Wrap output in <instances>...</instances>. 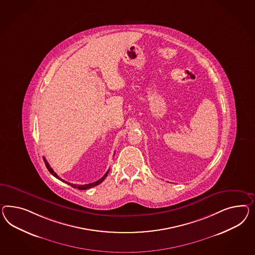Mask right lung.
Instances as JSON below:
<instances>
[{"label":"right lung","mask_w":255,"mask_h":255,"mask_svg":"<svg viewBox=\"0 0 255 255\" xmlns=\"http://www.w3.org/2000/svg\"><path fill=\"white\" fill-rule=\"evenodd\" d=\"M43 161H44V163H45V166H46V168L48 169L49 172L51 174H53L54 176H55V178H57V179L61 180L62 182L64 183H67L68 185H70V186H72V187H74V188H78V189H81V190H85V189H88V188H91V187H93V186H97V185H99V184H101L102 182H103L105 178L107 177V175H108V173L110 172V170L108 171V172H106L105 174H104L103 176L100 178L99 180H97V182H94V183H91V184H87V185H73V184H70V183H68L67 181H65V180L61 179L55 172H54V170L50 167L49 165L48 162H47V160H46V158H43Z\"/></svg>","instance_id":"right-lung-1"}]
</instances>
